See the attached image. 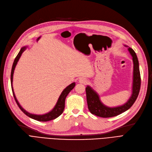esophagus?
Here are the masks:
<instances>
[{"instance_id": "obj_1", "label": "esophagus", "mask_w": 152, "mask_h": 152, "mask_svg": "<svg viewBox=\"0 0 152 152\" xmlns=\"http://www.w3.org/2000/svg\"><path fill=\"white\" fill-rule=\"evenodd\" d=\"M79 82L82 84H86L88 81L86 80V78L85 77H80L79 79Z\"/></svg>"}]
</instances>
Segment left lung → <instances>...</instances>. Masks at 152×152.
I'll list each match as a JSON object with an SVG mask.
<instances>
[{
    "label": "left lung",
    "mask_w": 152,
    "mask_h": 152,
    "mask_svg": "<svg viewBox=\"0 0 152 152\" xmlns=\"http://www.w3.org/2000/svg\"><path fill=\"white\" fill-rule=\"evenodd\" d=\"M125 46L128 47L126 45ZM128 51L132 56L133 63V85L132 93L131 96L127 102L123 105L116 106V107H108L104 105L99 99L98 94L89 86L86 88V99L88 107L91 113L96 116L102 118H110L119 115L123 112L126 111L132 107L133 103L138 96L141 85V77L139 69V63L136 53L134 50L128 48Z\"/></svg>",
    "instance_id": "left-lung-1"
}]
</instances>
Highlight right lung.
Listing matches in <instances>:
<instances>
[{"mask_svg":"<svg viewBox=\"0 0 152 152\" xmlns=\"http://www.w3.org/2000/svg\"><path fill=\"white\" fill-rule=\"evenodd\" d=\"M27 48V46H24L22 47L19 53H18V56H16V58H15V60L14 61V63L12 67V70H11V75H10V81H11V87H12V93H13V95L14 99L16 102V103L18 104V106L19 107V108L21 110V111L23 112L24 114H26L27 116H28L29 117L31 118L36 120L37 121H48L50 120H52L54 119H56V118H58V116H59L64 111V106H65V99L66 96H67V94L69 93V92L72 90V89L75 88L76 83L74 82L71 83V85H69L68 86H67L64 90L63 91V92L61 93V95L59 96L58 100L57 103H56L55 106L54 107V108L49 111V113H46L44 115H34V114H32L27 112V111H26L22 106L20 105L19 103L18 102V99H17L15 95L14 94V89H13V86H12V81H13V75H14V69L15 67L17 65V63L19 61L20 56L24 50L26 49V48Z\"/></svg>","mask_w":152,"mask_h":152,"instance_id":"add662e5","label":"right lung"}]
</instances>
